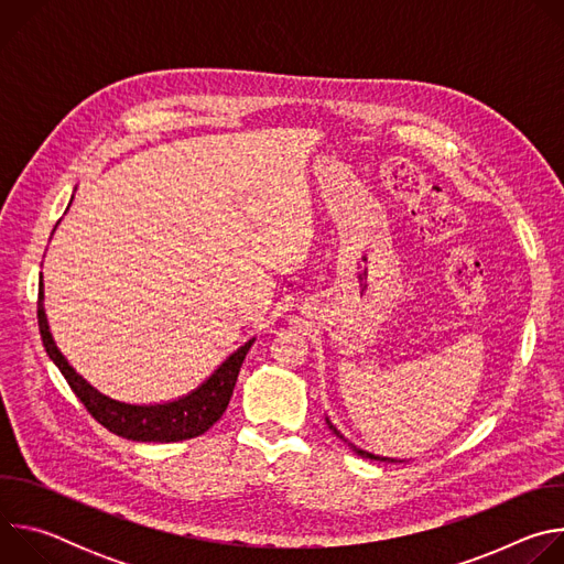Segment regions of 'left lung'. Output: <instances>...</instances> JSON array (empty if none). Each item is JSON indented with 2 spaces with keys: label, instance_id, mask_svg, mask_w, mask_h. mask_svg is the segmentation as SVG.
I'll return each instance as SVG.
<instances>
[{
  "label": "left lung",
  "instance_id": "obj_1",
  "mask_svg": "<svg viewBox=\"0 0 564 564\" xmlns=\"http://www.w3.org/2000/svg\"><path fill=\"white\" fill-rule=\"evenodd\" d=\"M330 429L337 433V429L330 424ZM339 435V433H337ZM341 437V435H339ZM357 451V448H355ZM357 455H361V457H368V459H379V462H394V459H388V457H379V455H372V453H366V451H357Z\"/></svg>",
  "mask_w": 564,
  "mask_h": 564
}]
</instances>
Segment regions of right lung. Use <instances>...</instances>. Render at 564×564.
Here are the masks:
<instances>
[{
	"label": "right lung",
	"instance_id": "right-lung-1",
	"mask_svg": "<svg viewBox=\"0 0 564 564\" xmlns=\"http://www.w3.org/2000/svg\"><path fill=\"white\" fill-rule=\"evenodd\" d=\"M37 324L42 344L53 359V364L64 375L66 383L75 392V397L83 401L89 415L102 424L107 431H111L118 437H127L133 442H181L203 435L209 426H214L220 415L225 413L229 397L238 377L240 366L252 346L248 341L243 348H238L198 390L192 394L170 401V404H158V406H131L122 404V401L109 399L100 394L94 386H89L83 377H79L68 361L62 357V352L55 348L48 324L42 307V283L37 294Z\"/></svg>",
	"mask_w": 564,
	"mask_h": 564
}]
</instances>
